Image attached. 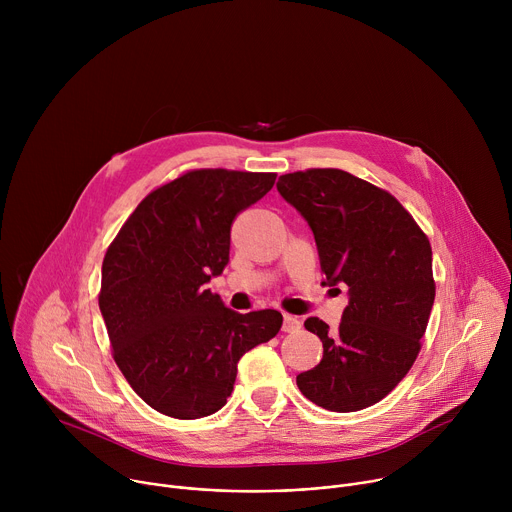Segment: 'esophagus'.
<instances>
[{
    "label": "esophagus",
    "mask_w": 512,
    "mask_h": 512,
    "mask_svg": "<svg viewBox=\"0 0 512 512\" xmlns=\"http://www.w3.org/2000/svg\"><path fill=\"white\" fill-rule=\"evenodd\" d=\"M300 328H302V322L296 318V316H289V314H285L283 316V332H300Z\"/></svg>",
    "instance_id": "34e87169"
}]
</instances>
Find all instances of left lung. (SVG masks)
Returning <instances> with one entry per match:
<instances>
[{
  "mask_svg": "<svg viewBox=\"0 0 512 512\" xmlns=\"http://www.w3.org/2000/svg\"><path fill=\"white\" fill-rule=\"evenodd\" d=\"M277 190L314 233L322 285L348 287L338 330L320 318L304 322L324 356L298 375V387L328 411L371 407L419 354L435 300L431 245L395 196L344 170L283 174Z\"/></svg>",
  "mask_w": 512,
  "mask_h": 512,
  "instance_id": "1",
  "label": "left lung"
}]
</instances>
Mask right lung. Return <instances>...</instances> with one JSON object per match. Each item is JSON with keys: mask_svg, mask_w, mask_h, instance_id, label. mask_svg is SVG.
<instances>
[{"mask_svg": "<svg viewBox=\"0 0 512 512\" xmlns=\"http://www.w3.org/2000/svg\"><path fill=\"white\" fill-rule=\"evenodd\" d=\"M275 176L186 172L145 196L105 253L99 308L113 358L131 389L168 417L221 409L241 356L281 328L277 310L239 314L206 289L229 263L235 216Z\"/></svg>", "mask_w": 512, "mask_h": 512, "instance_id": "add662e5", "label": "right lung"}]
</instances>
